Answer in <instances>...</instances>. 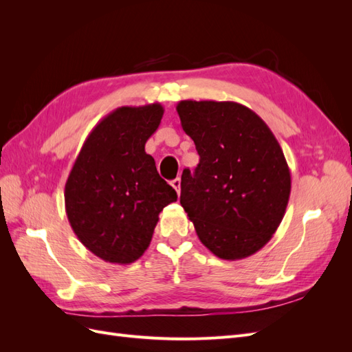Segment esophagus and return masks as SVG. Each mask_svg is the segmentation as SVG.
<instances>
[{"instance_id":"esophagus-1","label":"esophagus","mask_w":352,"mask_h":352,"mask_svg":"<svg viewBox=\"0 0 352 352\" xmlns=\"http://www.w3.org/2000/svg\"><path fill=\"white\" fill-rule=\"evenodd\" d=\"M170 185H172V186L175 188V190H176L177 195H179V194H180V179L176 177L175 180H172V182H170Z\"/></svg>"}]
</instances>
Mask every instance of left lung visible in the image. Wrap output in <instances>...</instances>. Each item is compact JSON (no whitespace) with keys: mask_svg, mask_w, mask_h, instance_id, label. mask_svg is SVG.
<instances>
[{"mask_svg":"<svg viewBox=\"0 0 352 352\" xmlns=\"http://www.w3.org/2000/svg\"><path fill=\"white\" fill-rule=\"evenodd\" d=\"M182 129L199 164L180 182V204L206 247L223 260H241L267 243L285 216L291 172L269 126L233 101L177 104Z\"/></svg>","mask_w":352,"mask_h":352,"instance_id":"1","label":"left lung"}]
</instances>
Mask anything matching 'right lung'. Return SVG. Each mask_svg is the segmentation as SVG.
Here are the masks:
<instances>
[{
	"label": "right lung",
	"instance_id": "add662e5",
	"mask_svg": "<svg viewBox=\"0 0 352 352\" xmlns=\"http://www.w3.org/2000/svg\"><path fill=\"white\" fill-rule=\"evenodd\" d=\"M163 114L158 102L116 109L91 131L67 177L70 226L85 247L107 263L140 258L150 247L158 214L177 199L145 153Z\"/></svg>",
	"mask_w": 352,
	"mask_h": 352
}]
</instances>
